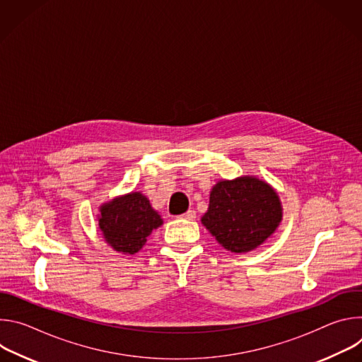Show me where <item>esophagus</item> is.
Here are the masks:
<instances>
[{"mask_svg":"<svg viewBox=\"0 0 362 362\" xmlns=\"http://www.w3.org/2000/svg\"><path fill=\"white\" fill-rule=\"evenodd\" d=\"M180 219H186V221H194V218H196V212L194 211H192V209H189L186 214H183L182 216H179Z\"/></svg>","mask_w":362,"mask_h":362,"instance_id":"34e87169","label":"esophagus"}]
</instances>
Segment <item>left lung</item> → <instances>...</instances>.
Segmentation results:
<instances>
[{
	"label": "left lung",
	"mask_w": 362,
	"mask_h": 362,
	"mask_svg": "<svg viewBox=\"0 0 362 362\" xmlns=\"http://www.w3.org/2000/svg\"><path fill=\"white\" fill-rule=\"evenodd\" d=\"M282 221V204L271 185L255 176L218 182L202 223L225 249L245 253L262 245Z\"/></svg>",
	"instance_id": "8db88e82"
}]
</instances>
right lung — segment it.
Returning a JSON list of instances; mask_svg holds the SVG:
<instances>
[{"mask_svg":"<svg viewBox=\"0 0 362 362\" xmlns=\"http://www.w3.org/2000/svg\"><path fill=\"white\" fill-rule=\"evenodd\" d=\"M163 225L160 215L140 192H132L100 206L98 228L105 240L117 252L134 255L147 236Z\"/></svg>","mask_w":362,"mask_h":362,"instance_id":"right-lung-1","label":"right lung"}]
</instances>
